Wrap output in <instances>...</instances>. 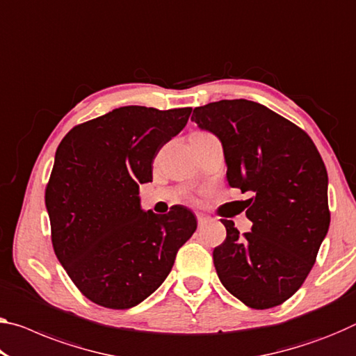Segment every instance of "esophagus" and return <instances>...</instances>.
Wrapping results in <instances>:
<instances>
[{"label": "esophagus", "instance_id": "1", "mask_svg": "<svg viewBox=\"0 0 356 356\" xmlns=\"http://www.w3.org/2000/svg\"><path fill=\"white\" fill-rule=\"evenodd\" d=\"M210 221V218L207 216V215H204V213H197V222H199V227H202V226H205L207 222Z\"/></svg>", "mask_w": 356, "mask_h": 356}]
</instances>
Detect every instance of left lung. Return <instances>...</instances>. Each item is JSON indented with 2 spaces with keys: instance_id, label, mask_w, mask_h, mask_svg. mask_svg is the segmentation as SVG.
I'll return each mask as SVG.
<instances>
[{
  "instance_id": "8db88e82",
  "label": "left lung",
  "mask_w": 356,
  "mask_h": 356,
  "mask_svg": "<svg viewBox=\"0 0 356 356\" xmlns=\"http://www.w3.org/2000/svg\"><path fill=\"white\" fill-rule=\"evenodd\" d=\"M191 119L220 138L229 186L251 194V232L240 237L221 220L227 235L213 250L218 277L251 309L280 305L307 278L330 229L323 159L302 129L256 102H213Z\"/></svg>"
}]
</instances>
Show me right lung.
Instances as JSON below:
<instances>
[{"mask_svg":"<svg viewBox=\"0 0 356 356\" xmlns=\"http://www.w3.org/2000/svg\"><path fill=\"white\" fill-rule=\"evenodd\" d=\"M193 108L121 106L65 135L46 188L52 245L79 291L108 309H130L159 288L195 215L175 205L145 211L140 184L152 161L188 124Z\"/></svg>","mask_w":356,"mask_h":356,"instance_id":"add662e5","label":"right lung"}]
</instances>
